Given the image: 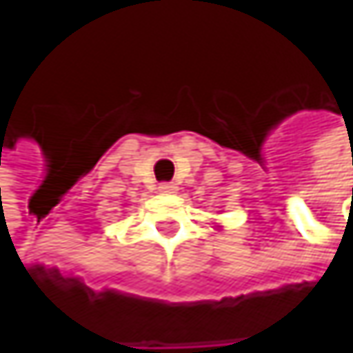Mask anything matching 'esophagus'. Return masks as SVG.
Segmentation results:
<instances>
[{
  "mask_svg": "<svg viewBox=\"0 0 353 353\" xmlns=\"http://www.w3.org/2000/svg\"><path fill=\"white\" fill-rule=\"evenodd\" d=\"M159 192L161 194H174V192H177V185L174 181H163V183H159Z\"/></svg>",
  "mask_w": 353,
  "mask_h": 353,
  "instance_id": "1",
  "label": "esophagus"
}]
</instances>
